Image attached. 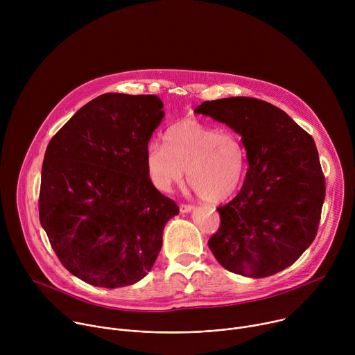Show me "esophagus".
<instances>
[{
  "label": "esophagus",
  "instance_id": "obj_1",
  "mask_svg": "<svg viewBox=\"0 0 355 355\" xmlns=\"http://www.w3.org/2000/svg\"><path fill=\"white\" fill-rule=\"evenodd\" d=\"M193 211V207L192 205H185V204H181L180 205V212L181 214H189Z\"/></svg>",
  "mask_w": 355,
  "mask_h": 355
}]
</instances>
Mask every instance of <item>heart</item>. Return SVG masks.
Listing matches in <instances>:
<instances>
[{
  "label": "heart",
  "instance_id": "obj_1",
  "mask_svg": "<svg viewBox=\"0 0 355 355\" xmlns=\"http://www.w3.org/2000/svg\"><path fill=\"white\" fill-rule=\"evenodd\" d=\"M144 164L148 180L157 189L171 192L187 171V181L198 196L216 204L239 189L247 156L236 135L188 119L166 130L164 144L148 143Z\"/></svg>",
  "mask_w": 355,
  "mask_h": 355
}]
</instances>
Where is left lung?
<instances>
[{"mask_svg":"<svg viewBox=\"0 0 355 355\" xmlns=\"http://www.w3.org/2000/svg\"><path fill=\"white\" fill-rule=\"evenodd\" d=\"M193 112L240 135L248 163L240 192L218 208L220 227L208 243L215 259L250 278L288 268L315 240L326 193L312 136L256 98L205 101Z\"/></svg>","mask_w":355,"mask_h":355,"instance_id":"8db88e82","label":"left lung"}]
</instances>
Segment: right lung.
<instances>
[{
  "label": "right lung",
  "instance_id": "1",
  "mask_svg": "<svg viewBox=\"0 0 355 355\" xmlns=\"http://www.w3.org/2000/svg\"><path fill=\"white\" fill-rule=\"evenodd\" d=\"M156 95L103 94L50 140L39 218L62 264L84 282L119 288L153 267L175 202L148 180L144 156L164 118Z\"/></svg>",
  "mask_w": 355,
  "mask_h": 355
}]
</instances>
